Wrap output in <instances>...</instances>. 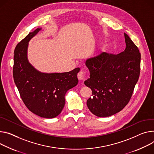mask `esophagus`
Segmentation results:
<instances>
[{
  "label": "esophagus",
  "instance_id": "1",
  "mask_svg": "<svg viewBox=\"0 0 154 154\" xmlns=\"http://www.w3.org/2000/svg\"><path fill=\"white\" fill-rule=\"evenodd\" d=\"M84 72L83 71H80L77 74V78L79 80H83L84 79Z\"/></svg>",
  "mask_w": 154,
  "mask_h": 154
}]
</instances>
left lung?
<instances>
[{"label":"left lung","mask_w":154,"mask_h":154,"mask_svg":"<svg viewBox=\"0 0 154 154\" xmlns=\"http://www.w3.org/2000/svg\"><path fill=\"white\" fill-rule=\"evenodd\" d=\"M124 35V51L118 54L103 52L86 60L90 75L84 83L92 90L87 104L97 117H109L122 110L130 100L138 80L141 53L129 36Z\"/></svg>","instance_id":"obj_1"}]
</instances>
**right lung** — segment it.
<instances>
[{"instance_id": "add662e5", "label": "right lung", "mask_w": 154, "mask_h": 154, "mask_svg": "<svg viewBox=\"0 0 154 154\" xmlns=\"http://www.w3.org/2000/svg\"><path fill=\"white\" fill-rule=\"evenodd\" d=\"M42 28L29 32L14 51L13 75L21 99L30 111L41 117L58 116L65 105L67 90L78 83L80 68L63 73H44L35 69L27 59L29 42Z\"/></svg>"}]
</instances>
